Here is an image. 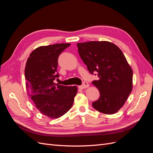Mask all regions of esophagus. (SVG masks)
Wrapping results in <instances>:
<instances>
[{
  "label": "esophagus",
  "mask_w": 153,
  "mask_h": 153,
  "mask_svg": "<svg viewBox=\"0 0 153 153\" xmlns=\"http://www.w3.org/2000/svg\"><path fill=\"white\" fill-rule=\"evenodd\" d=\"M89 84H88L87 82H84V84L78 86V88H79L80 89H86V88H87V87H89Z\"/></svg>",
  "instance_id": "1"
}]
</instances>
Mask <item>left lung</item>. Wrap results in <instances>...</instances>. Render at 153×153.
<instances>
[{"label": "left lung", "instance_id": "1", "mask_svg": "<svg viewBox=\"0 0 153 153\" xmlns=\"http://www.w3.org/2000/svg\"><path fill=\"white\" fill-rule=\"evenodd\" d=\"M77 47L88 70L99 77L92 82L100 93L92 106L105 114L117 112L133 89V70L121 50L106 41L78 43Z\"/></svg>", "mask_w": 153, "mask_h": 153}]
</instances>
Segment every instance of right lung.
I'll return each instance as SVG.
<instances>
[{"label": "right lung", "mask_w": 153, "mask_h": 153, "mask_svg": "<svg viewBox=\"0 0 153 153\" xmlns=\"http://www.w3.org/2000/svg\"><path fill=\"white\" fill-rule=\"evenodd\" d=\"M71 45L59 43L41 46L30 53L26 62L25 76L27 94L39 112L51 119L62 116L70 109L77 93L76 86H64L53 82L58 57Z\"/></svg>", "instance_id": "right-lung-1"}]
</instances>
